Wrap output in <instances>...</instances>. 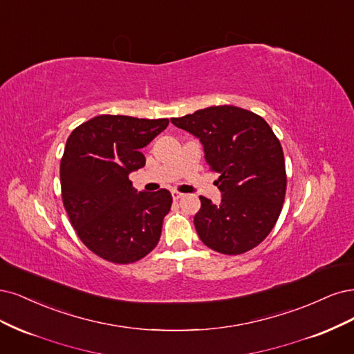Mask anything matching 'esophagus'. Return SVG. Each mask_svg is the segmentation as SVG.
Returning <instances> with one entry per match:
<instances>
[{
  "mask_svg": "<svg viewBox=\"0 0 354 354\" xmlns=\"http://www.w3.org/2000/svg\"><path fill=\"white\" fill-rule=\"evenodd\" d=\"M172 197H174V200H179V198L184 197V194L179 192V191H172Z\"/></svg>",
  "mask_w": 354,
  "mask_h": 354,
  "instance_id": "obj_1",
  "label": "esophagus"
}]
</instances>
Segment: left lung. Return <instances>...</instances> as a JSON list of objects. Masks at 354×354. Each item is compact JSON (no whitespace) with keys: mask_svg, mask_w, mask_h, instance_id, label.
Here are the masks:
<instances>
[{"mask_svg":"<svg viewBox=\"0 0 354 354\" xmlns=\"http://www.w3.org/2000/svg\"><path fill=\"white\" fill-rule=\"evenodd\" d=\"M175 127L197 136L219 204L200 197L194 216L197 234L209 248L222 254H243L259 245L275 226L287 189L283 151L263 118L235 106H213L170 119Z\"/></svg>","mask_w":354,"mask_h":354,"instance_id":"8db88e82","label":"left lung"}]
</instances>
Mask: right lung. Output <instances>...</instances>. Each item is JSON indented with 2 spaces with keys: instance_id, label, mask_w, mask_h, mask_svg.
<instances>
[{
  "instance_id": "1",
  "label": "right lung",
  "mask_w": 354,
  "mask_h": 354,
  "mask_svg": "<svg viewBox=\"0 0 354 354\" xmlns=\"http://www.w3.org/2000/svg\"><path fill=\"white\" fill-rule=\"evenodd\" d=\"M167 124L169 119L101 115L67 138L60 163L64 209L81 241L111 263L138 261L160 239L172 194L136 192L129 174L144 167L141 148Z\"/></svg>"
}]
</instances>
